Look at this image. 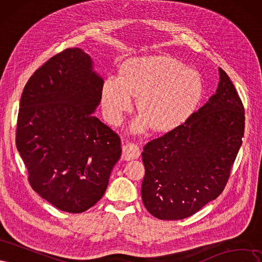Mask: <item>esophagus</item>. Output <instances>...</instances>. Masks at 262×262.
I'll return each mask as SVG.
<instances>
[{
  "label": "esophagus",
  "mask_w": 262,
  "mask_h": 262,
  "mask_svg": "<svg viewBox=\"0 0 262 262\" xmlns=\"http://www.w3.org/2000/svg\"><path fill=\"white\" fill-rule=\"evenodd\" d=\"M140 156V150L139 147L136 143L133 142H126L123 145V159L126 161H129V160L137 159Z\"/></svg>",
  "instance_id": "esophagus-1"
}]
</instances>
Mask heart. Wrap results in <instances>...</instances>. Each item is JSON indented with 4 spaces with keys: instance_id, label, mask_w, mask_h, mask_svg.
<instances>
[{
    "instance_id": "obj_1",
    "label": "heart",
    "mask_w": 262,
    "mask_h": 262,
    "mask_svg": "<svg viewBox=\"0 0 262 262\" xmlns=\"http://www.w3.org/2000/svg\"><path fill=\"white\" fill-rule=\"evenodd\" d=\"M197 72L168 56H150L126 64L121 75L111 74L101 90V107L105 120L119 125L125 112L137 104L141 112L130 124L133 133H142L151 124L167 130L182 124L195 111L202 97Z\"/></svg>"
}]
</instances>
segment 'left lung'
<instances>
[{
    "label": "left lung",
    "mask_w": 262,
    "mask_h": 262,
    "mask_svg": "<svg viewBox=\"0 0 262 262\" xmlns=\"http://www.w3.org/2000/svg\"><path fill=\"white\" fill-rule=\"evenodd\" d=\"M184 124L143 147L141 198L160 220H182L223 191L242 146L245 112L226 73Z\"/></svg>",
    "instance_id": "left-lung-1"
}]
</instances>
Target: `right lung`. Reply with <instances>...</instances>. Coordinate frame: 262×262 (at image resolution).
Returning a JSON list of instances; mask_svg holds the SVG:
<instances>
[{
	"label": "right lung",
	"mask_w": 262,
	"mask_h": 262,
	"mask_svg": "<svg viewBox=\"0 0 262 262\" xmlns=\"http://www.w3.org/2000/svg\"><path fill=\"white\" fill-rule=\"evenodd\" d=\"M103 79L79 48L54 55L24 88L16 147L41 198L80 213L102 198L122 155L121 139L94 116Z\"/></svg>",
	"instance_id": "1"
}]
</instances>
